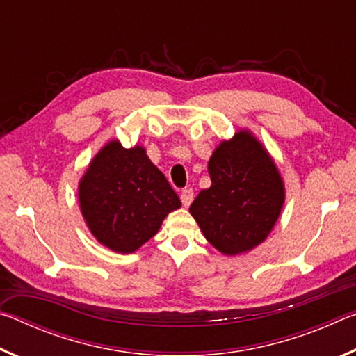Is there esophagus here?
Listing matches in <instances>:
<instances>
[{"label":"esophagus","instance_id":"esophagus-1","mask_svg":"<svg viewBox=\"0 0 356 356\" xmlns=\"http://www.w3.org/2000/svg\"><path fill=\"white\" fill-rule=\"evenodd\" d=\"M180 201H182L184 207H188L193 201V190L185 188L182 193H180Z\"/></svg>","mask_w":356,"mask_h":356}]
</instances>
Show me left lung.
I'll return each instance as SVG.
<instances>
[{"instance_id":"left-lung-1","label":"left lung","mask_w":356,"mask_h":356,"mask_svg":"<svg viewBox=\"0 0 356 356\" xmlns=\"http://www.w3.org/2000/svg\"><path fill=\"white\" fill-rule=\"evenodd\" d=\"M212 185L190 206L207 242L225 256L250 252L267 240L286 201L273 156L248 129L222 140L209 160Z\"/></svg>"}]
</instances>
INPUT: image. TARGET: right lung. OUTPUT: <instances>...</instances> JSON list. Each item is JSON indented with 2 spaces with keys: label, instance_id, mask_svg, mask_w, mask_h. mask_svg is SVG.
I'll use <instances>...</instances> for the list:
<instances>
[{
  "label": "right lung",
  "instance_id": "right-lung-1",
  "mask_svg": "<svg viewBox=\"0 0 356 356\" xmlns=\"http://www.w3.org/2000/svg\"><path fill=\"white\" fill-rule=\"evenodd\" d=\"M84 222L100 245L130 254L152 238L180 204L165 174L136 144L110 140L89 161L78 182Z\"/></svg>",
  "mask_w": 356,
  "mask_h": 356
}]
</instances>
